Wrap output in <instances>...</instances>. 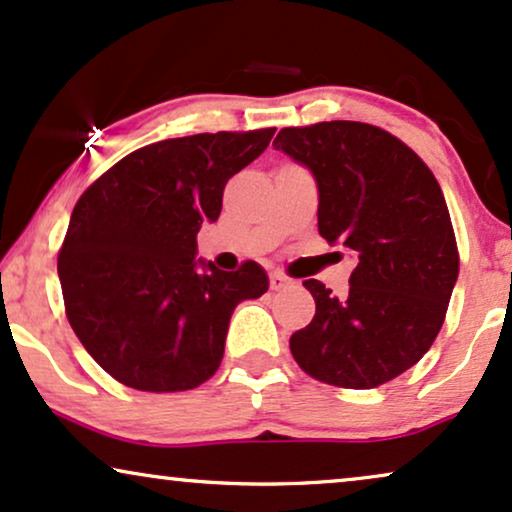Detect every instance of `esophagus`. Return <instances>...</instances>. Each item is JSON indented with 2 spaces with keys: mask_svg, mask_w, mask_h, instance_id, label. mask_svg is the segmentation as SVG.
<instances>
[{
  "mask_svg": "<svg viewBox=\"0 0 512 512\" xmlns=\"http://www.w3.org/2000/svg\"><path fill=\"white\" fill-rule=\"evenodd\" d=\"M269 286L271 290H286L293 286V281H290L286 274H281V271H274V274L269 276Z\"/></svg>",
  "mask_w": 512,
  "mask_h": 512,
  "instance_id": "1",
  "label": "esophagus"
}]
</instances>
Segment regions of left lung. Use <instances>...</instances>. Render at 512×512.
<instances>
[{
    "label": "left lung",
    "mask_w": 512,
    "mask_h": 512,
    "mask_svg": "<svg viewBox=\"0 0 512 512\" xmlns=\"http://www.w3.org/2000/svg\"><path fill=\"white\" fill-rule=\"evenodd\" d=\"M274 146L319 186V234L357 255L349 290L304 281L316 314L290 352L321 383L371 390L423 359L458 278L444 193L404 141L366 122L286 127Z\"/></svg>",
    "instance_id": "obj_1"
}]
</instances>
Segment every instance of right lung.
Masks as SVG:
<instances>
[{"mask_svg":"<svg viewBox=\"0 0 512 512\" xmlns=\"http://www.w3.org/2000/svg\"><path fill=\"white\" fill-rule=\"evenodd\" d=\"M276 129L165 139L125 155L82 193L58 252L70 326L103 371L141 392L193 390L222 364L236 304L267 293L257 262L196 260L226 181Z\"/></svg>","mask_w":512,"mask_h":512,"instance_id":"1","label":"right lung"}]
</instances>
